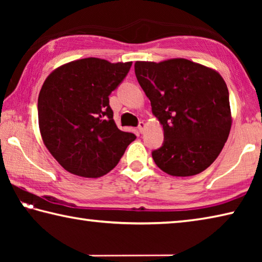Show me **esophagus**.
I'll use <instances>...</instances> for the list:
<instances>
[{
  "label": "esophagus",
  "instance_id": "34e87169",
  "mask_svg": "<svg viewBox=\"0 0 262 262\" xmlns=\"http://www.w3.org/2000/svg\"><path fill=\"white\" fill-rule=\"evenodd\" d=\"M144 129H145V122L141 121V122L139 123V130H140V133H143Z\"/></svg>",
  "mask_w": 262,
  "mask_h": 262
}]
</instances>
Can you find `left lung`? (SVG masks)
I'll return each mask as SVG.
<instances>
[{
	"label": "left lung",
	"mask_w": 262,
	"mask_h": 262,
	"mask_svg": "<svg viewBox=\"0 0 262 262\" xmlns=\"http://www.w3.org/2000/svg\"><path fill=\"white\" fill-rule=\"evenodd\" d=\"M135 75L164 129L165 141L152 151L156 165L173 177L201 173L221 154L231 129L223 77L181 57L136 61Z\"/></svg>",
	"instance_id": "obj_1"
}]
</instances>
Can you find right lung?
I'll return each instance as SVG.
<instances>
[{"label":"right lung","instance_id":"add662e5","mask_svg":"<svg viewBox=\"0 0 262 262\" xmlns=\"http://www.w3.org/2000/svg\"><path fill=\"white\" fill-rule=\"evenodd\" d=\"M132 62L75 60L48 75L38 97L41 139L57 163L75 176L98 178L115 167L136 136L115 125L108 96Z\"/></svg>","mask_w":262,"mask_h":262}]
</instances>
